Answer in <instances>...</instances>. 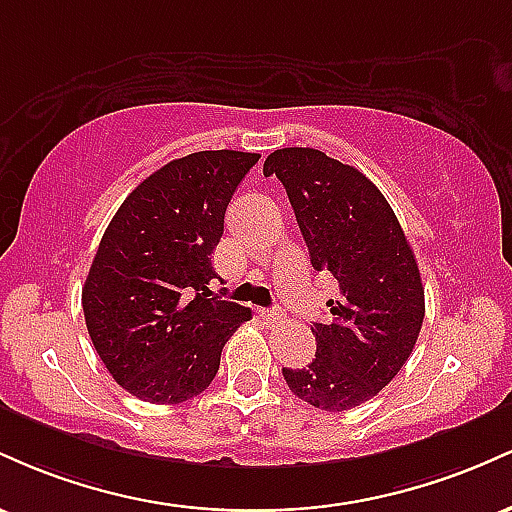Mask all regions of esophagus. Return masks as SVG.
Listing matches in <instances>:
<instances>
[{
	"label": "esophagus",
	"mask_w": 512,
	"mask_h": 512,
	"mask_svg": "<svg viewBox=\"0 0 512 512\" xmlns=\"http://www.w3.org/2000/svg\"><path fill=\"white\" fill-rule=\"evenodd\" d=\"M260 317H262L264 322H269V325H274V322H281V320H284V317H281L279 310H269V308H262V310H260Z\"/></svg>",
	"instance_id": "esophagus-1"
}]
</instances>
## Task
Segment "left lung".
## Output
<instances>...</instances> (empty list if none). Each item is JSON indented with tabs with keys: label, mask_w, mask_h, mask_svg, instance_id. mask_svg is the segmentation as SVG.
I'll return each instance as SVG.
<instances>
[{
	"label": "left lung",
	"mask_w": 512,
	"mask_h": 512,
	"mask_svg": "<svg viewBox=\"0 0 512 512\" xmlns=\"http://www.w3.org/2000/svg\"><path fill=\"white\" fill-rule=\"evenodd\" d=\"M296 214L310 264L339 284L332 320L313 322L315 358L284 368L289 390L322 411L368 402L402 370L424 325L419 264L395 211L361 170L317 149H276L264 161Z\"/></svg>",
	"instance_id": "1"
}]
</instances>
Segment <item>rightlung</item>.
<instances>
[{
    "instance_id": "add662e5",
    "label": "right lung",
    "mask_w": 512,
    "mask_h": 512,
    "mask_svg": "<svg viewBox=\"0 0 512 512\" xmlns=\"http://www.w3.org/2000/svg\"><path fill=\"white\" fill-rule=\"evenodd\" d=\"M260 154L197 151L134 187L105 228L81 305L88 337L117 385L180 404L214 380L223 344L250 308L209 289L211 252L233 192Z\"/></svg>"
}]
</instances>
